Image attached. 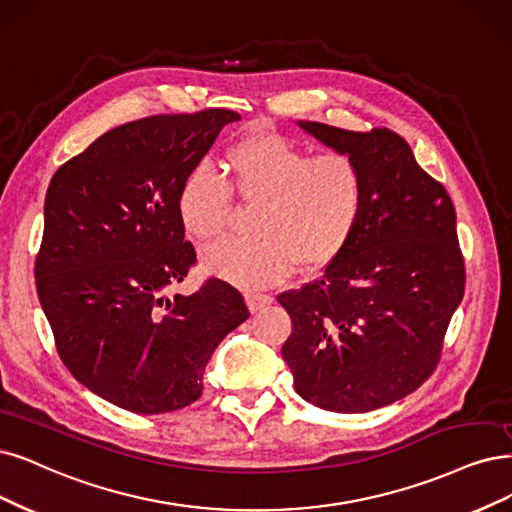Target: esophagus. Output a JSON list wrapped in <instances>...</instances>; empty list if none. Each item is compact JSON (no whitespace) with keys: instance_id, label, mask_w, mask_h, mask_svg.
Masks as SVG:
<instances>
[{"instance_id":"esophagus-1","label":"esophagus","mask_w":512,"mask_h":512,"mask_svg":"<svg viewBox=\"0 0 512 512\" xmlns=\"http://www.w3.org/2000/svg\"><path fill=\"white\" fill-rule=\"evenodd\" d=\"M272 301H274V297H272V295H266V293H257V291H253V293L246 295V304H249L251 312H259L261 308L270 306Z\"/></svg>"}]
</instances>
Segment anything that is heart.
<instances>
[{
    "instance_id": "1",
    "label": "heart",
    "mask_w": 512,
    "mask_h": 512,
    "mask_svg": "<svg viewBox=\"0 0 512 512\" xmlns=\"http://www.w3.org/2000/svg\"><path fill=\"white\" fill-rule=\"evenodd\" d=\"M227 181L208 168L189 173L177 194L183 230L211 242L225 225L232 192L249 206V240H223L204 251V266L242 287H266L297 272L323 270L361 230L369 175L350 154L312 156L278 132L259 130L225 154Z\"/></svg>"
}]
</instances>
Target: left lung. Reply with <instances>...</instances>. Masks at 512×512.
I'll return each instance as SVG.
<instances>
[{
  "instance_id": "left-lung-1",
  "label": "left lung",
  "mask_w": 512,
  "mask_h": 512,
  "mask_svg": "<svg viewBox=\"0 0 512 512\" xmlns=\"http://www.w3.org/2000/svg\"><path fill=\"white\" fill-rule=\"evenodd\" d=\"M369 175V206L323 278L278 295L293 331L282 358L301 399L365 413L418 390L437 369L466 287L456 208L390 128L299 122Z\"/></svg>"
}]
</instances>
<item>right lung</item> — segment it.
Instances as JSON below:
<instances>
[{"mask_svg":"<svg viewBox=\"0 0 512 512\" xmlns=\"http://www.w3.org/2000/svg\"><path fill=\"white\" fill-rule=\"evenodd\" d=\"M238 120L213 107L122 124L48 185L35 287L56 352L75 380L132 413L198 401L215 348L251 316L219 278L170 295L196 266L179 187Z\"/></svg>","mask_w":512,"mask_h":512,"instance_id":"right-lung-1","label":"right lung"}]
</instances>
